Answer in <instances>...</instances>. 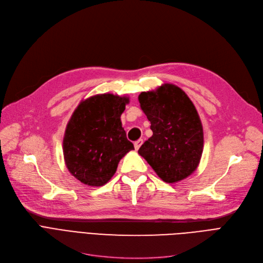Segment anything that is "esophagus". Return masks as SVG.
Segmentation results:
<instances>
[{"instance_id":"obj_1","label":"esophagus","mask_w":263,"mask_h":263,"mask_svg":"<svg viewBox=\"0 0 263 263\" xmlns=\"http://www.w3.org/2000/svg\"><path fill=\"white\" fill-rule=\"evenodd\" d=\"M142 144H143V140H142V139L135 141V142H134V148H135V150H139L140 147L142 146Z\"/></svg>"}]
</instances>
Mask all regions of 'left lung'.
<instances>
[{
  "label": "left lung",
  "mask_w": 263,
  "mask_h": 263,
  "mask_svg": "<svg viewBox=\"0 0 263 263\" xmlns=\"http://www.w3.org/2000/svg\"><path fill=\"white\" fill-rule=\"evenodd\" d=\"M150 121L153 136L139 154L164 182L181 181L194 173L203 150V130L187 95L174 84H164L139 96Z\"/></svg>",
  "instance_id": "8db88e82"
}]
</instances>
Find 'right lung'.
<instances>
[{
    "label": "right lung",
    "instance_id": "add662e5",
    "mask_svg": "<svg viewBox=\"0 0 263 263\" xmlns=\"http://www.w3.org/2000/svg\"><path fill=\"white\" fill-rule=\"evenodd\" d=\"M128 103V97L102 93L81 101L74 109L66 127L63 151L69 173L82 183L105 184L119 161L134 149L120 120Z\"/></svg>",
    "mask_w": 263,
    "mask_h": 263
}]
</instances>
